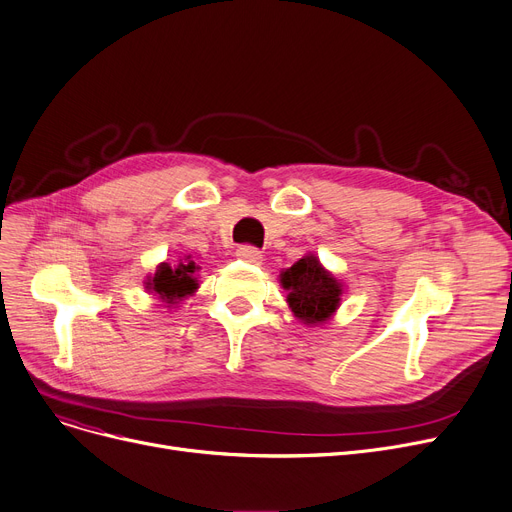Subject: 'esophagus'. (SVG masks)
<instances>
[{"label": "esophagus", "instance_id": "obj_1", "mask_svg": "<svg viewBox=\"0 0 512 512\" xmlns=\"http://www.w3.org/2000/svg\"><path fill=\"white\" fill-rule=\"evenodd\" d=\"M236 255H238V259L247 261V263H259V261L263 259L261 251L255 249V247H251V244H242V247L236 251Z\"/></svg>", "mask_w": 512, "mask_h": 512}]
</instances>
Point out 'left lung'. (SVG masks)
<instances>
[{
	"mask_svg": "<svg viewBox=\"0 0 512 512\" xmlns=\"http://www.w3.org/2000/svg\"><path fill=\"white\" fill-rule=\"evenodd\" d=\"M286 303L295 318L307 326H318L332 318L341 305L343 284L322 268L316 255H305L280 274Z\"/></svg>",
	"mask_w": 512,
	"mask_h": 512,
	"instance_id": "1",
	"label": "left lung"
}]
</instances>
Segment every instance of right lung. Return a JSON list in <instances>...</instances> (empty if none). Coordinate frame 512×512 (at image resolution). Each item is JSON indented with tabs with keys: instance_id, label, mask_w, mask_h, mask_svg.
<instances>
[{
	"instance_id": "1",
	"label": "right lung",
	"mask_w": 512,
	"mask_h": 512,
	"mask_svg": "<svg viewBox=\"0 0 512 512\" xmlns=\"http://www.w3.org/2000/svg\"><path fill=\"white\" fill-rule=\"evenodd\" d=\"M198 270L201 268H198L196 261L190 259V255L177 263H161L154 276H148V280L144 282L146 291L167 303V307L180 303L198 288Z\"/></svg>"
}]
</instances>
